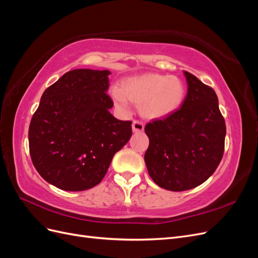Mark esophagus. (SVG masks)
I'll return each instance as SVG.
<instances>
[{"label": "esophagus", "mask_w": 258, "mask_h": 258, "mask_svg": "<svg viewBox=\"0 0 258 258\" xmlns=\"http://www.w3.org/2000/svg\"><path fill=\"white\" fill-rule=\"evenodd\" d=\"M132 130H134V132H142L144 130V123L139 120H135L132 122Z\"/></svg>", "instance_id": "esophagus-1"}]
</instances>
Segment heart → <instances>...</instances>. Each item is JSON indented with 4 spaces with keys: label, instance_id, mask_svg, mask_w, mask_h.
<instances>
[{
    "label": "heart",
    "instance_id": "heart-1",
    "mask_svg": "<svg viewBox=\"0 0 258 258\" xmlns=\"http://www.w3.org/2000/svg\"><path fill=\"white\" fill-rule=\"evenodd\" d=\"M112 95L121 108H127L130 100L141 103V112L147 118H165L181 106L185 86L173 75L146 73L129 77L121 88H113Z\"/></svg>",
    "mask_w": 258,
    "mask_h": 258
}]
</instances>
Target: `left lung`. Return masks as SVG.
<instances>
[{
    "label": "left lung",
    "mask_w": 258,
    "mask_h": 258,
    "mask_svg": "<svg viewBox=\"0 0 258 258\" xmlns=\"http://www.w3.org/2000/svg\"><path fill=\"white\" fill-rule=\"evenodd\" d=\"M187 95L179 110L145 126L144 156L153 181L171 191L188 190L214 173L224 154L226 126L215 91L184 71Z\"/></svg>",
    "instance_id": "8db88e82"
}]
</instances>
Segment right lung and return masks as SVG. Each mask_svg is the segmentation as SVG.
I'll use <instances>...</instances> for the list:
<instances>
[{
  "label": "right lung",
  "mask_w": 258,
  "mask_h": 258,
  "mask_svg": "<svg viewBox=\"0 0 258 258\" xmlns=\"http://www.w3.org/2000/svg\"><path fill=\"white\" fill-rule=\"evenodd\" d=\"M108 70L69 71L46 89L29 127L31 159L46 182L68 191L98 185L132 136L110 113Z\"/></svg>",
  "instance_id": "obj_1"
}]
</instances>
